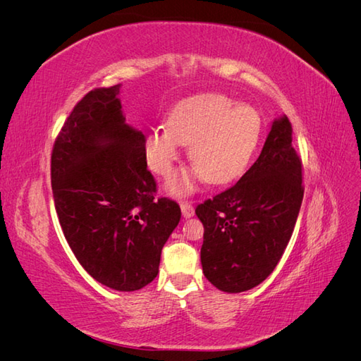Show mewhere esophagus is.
<instances>
[{
	"label": "esophagus",
	"mask_w": 361,
	"mask_h": 361,
	"mask_svg": "<svg viewBox=\"0 0 361 361\" xmlns=\"http://www.w3.org/2000/svg\"><path fill=\"white\" fill-rule=\"evenodd\" d=\"M180 209L183 218H191L194 215V207L190 202H180Z\"/></svg>",
	"instance_id": "obj_1"
}]
</instances>
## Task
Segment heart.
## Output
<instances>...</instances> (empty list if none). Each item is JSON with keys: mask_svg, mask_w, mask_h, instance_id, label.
<instances>
[{"mask_svg": "<svg viewBox=\"0 0 361 361\" xmlns=\"http://www.w3.org/2000/svg\"><path fill=\"white\" fill-rule=\"evenodd\" d=\"M262 133V118L248 105H236L227 96L202 93L173 106L167 125L150 130L145 141L149 169L167 178L188 146L194 162L169 180L167 190L185 195L200 180L221 185L236 179L253 157Z\"/></svg>", "mask_w": 361, "mask_h": 361, "instance_id": "heart-1", "label": "heart"}]
</instances>
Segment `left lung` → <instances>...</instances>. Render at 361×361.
<instances>
[{
	"label": "left lung",
	"instance_id": "8db88e82",
	"mask_svg": "<svg viewBox=\"0 0 361 361\" xmlns=\"http://www.w3.org/2000/svg\"><path fill=\"white\" fill-rule=\"evenodd\" d=\"M302 166L286 116L276 118L259 158L231 188L195 207L203 223L204 277L223 292L260 285L280 262L302 202Z\"/></svg>",
	"mask_w": 361,
	"mask_h": 361
}]
</instances>
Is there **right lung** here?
<instances>
[{
  "label": "right lung",
  "instance_id": "add662e5",
  "mask_svg": "<svg viewBox=\"0 0 361 361\" xmlns=\"http://www.w3.org/2000/svg\"><path fill=\"white\" fill-rule=\"evenodd\" d=\"M120 84L75 105L54 143L51 183L64 238L81 267L106 288L133 292L158 274L180 207L155 199L146 137L129 126Z\"/></svg>",
  "mask_w": 361,
  "mask_h": 361
}]
</instances>
